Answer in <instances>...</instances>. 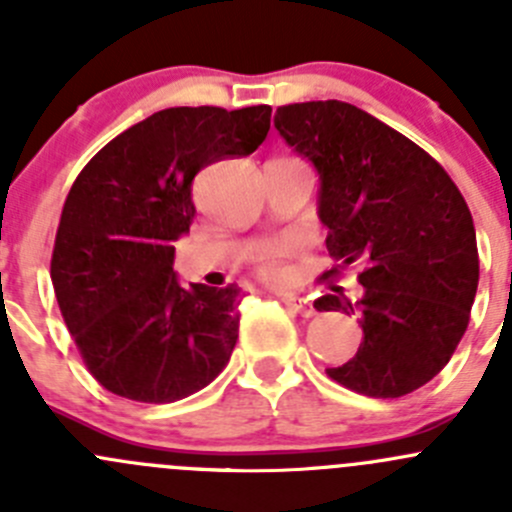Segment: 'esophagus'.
Wrapping results in <instances>:
<instances>
[{
	"mask_svg": "<svg viewBox=\"0 0 512 512\" xmlns=\"http://www.w3.org/2000/svg\"><path fill=\"white\" fill-rule=\"evenodd\" d=\"M282 302L287 304L289 309H292V312H297L299 317H314V314H317V309H314V304L312 302H307V299H302V297H282Z\"/></svg>",
	"mask_w": 512,
	"mask_h": 512,
	"instance_id": "esophagus-1",
	"label": "esophagus"
}]
</instances>
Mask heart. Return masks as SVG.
Segmentation results:
<instances>
[{"mask_svg": "<svg viewBox=\"0 0 512 512\" xmlns=\"http://www.w3.org/2000/svg\"><path fill=\"white\" fill-rule=\"evenodd\" d=\"M294 252H297V247H294V242L289 240L262 247V250L255 255L257 275H260L265 282H272V285H282V282H287L289 275H292V265H289V260L294 257Z\"/></svg>", "mask_w": 512, "mask_h": 512, "instance_id": "1", "label": "heart"}]
</instances>
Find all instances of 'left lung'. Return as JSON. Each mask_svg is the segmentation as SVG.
Wrapping results in <instances>:
<instances>
[{
	"instance_id": "left-lung-1",
	"label": "left lung",
	"mask_w": 512,
	"mask_h": 512,
	"mask_svg": "<svg viewBox=\"0 0 512 512\" xmlns=\"http://www.w3.org/2000/svg\"><path fill=\"white\" fill-rule=\"evenodd\" d=\"M275 126L322 178L319 218L337 262L322 280L356 267L364 287L349 299L332 285L314 302L364 332L329 379L371 399L421 389L456 352L476 299V227L461 190L421 146L352 103H289Z\"/></svg>"
}]
</instances>
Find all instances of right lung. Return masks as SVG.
Returning a JSON list of instances; mask_svg holds the SVG:
<instances>
[{"label":"right lung","mask_w":512,"mask_h":512,"mask_svg":"<svg viewBox=\"0 0 512 512\" xmlns=\"http://www.w3.org/2000/svg\"><path fill=\"white\" fill-rule=\"evenodd\" d=\"M270 116V106L165 108L106 143L71 185L51 282L86 369L111 394L173 404L230 361L240 287H180L173 242L193 225L195 175L257 151Z\"/></svg>","instance_id":"1"}]
</instances>
